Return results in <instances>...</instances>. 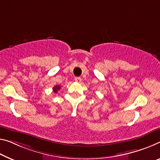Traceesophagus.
<instances>
[{"label": "esophagus", "instance_id": "esophagus-1", "mask_svg": "<svg viewBox=\"0 0 160 160\" xmlns=\"http://www.w3.org/2000/svg\"><path fill=\"white\" fill-rule=\"evenodd\" d=\"M82 78H80V77H76V78H75V82H76L81 83V82H82Z\"/></svg>", "mask_w": 160, "mask_h": 160}]
</instances>
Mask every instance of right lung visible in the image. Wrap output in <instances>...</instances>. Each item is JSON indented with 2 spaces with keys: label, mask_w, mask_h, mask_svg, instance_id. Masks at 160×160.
<instances>
[{
  "label": "right lung",
  "mask_w": 160,
  "mask_h": 160,
  "mask_svg": "<svg viewBox=\"0 0 160 160\" xmlns=\"http://www.w3.org/2000/svg\"><path fill=\"white\" fill-rule=\"evenodd\" d=\"M60 88H61V87H60L59 85H58V86H55V87L53 88V92L57 93L58 91L60 89Z\"/></svg>",
  "instance_id": "obj_1"
}]
</instances>
